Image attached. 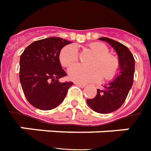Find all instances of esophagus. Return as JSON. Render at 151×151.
Returning <instances> with one entry per match:
<instances>
[{"label":"esophagus","mask_w":151,"mask_h":151,"mask_svg":"<svg viewBox=\"0 0 151 151\" xmlns=\"http://www.w3.org/2000/svg\"><path fill=\"white\" fill-rule=\"evenodd\" d=\"M76 84V85H78V86H79L80 87H85L86 86V84H84V83H77V82H75L74 83Z\"/></svg>","instance_id":"esophagus-1"}]
</instances>
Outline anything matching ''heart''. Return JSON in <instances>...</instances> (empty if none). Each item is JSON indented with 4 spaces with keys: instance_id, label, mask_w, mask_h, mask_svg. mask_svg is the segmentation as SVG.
Returning <instances> with one entry per match:
<instances>
[{
    "instance_id": "heart-1",
    "label": "heart",
    "mask_w": 151,
    "mask_h": 151,
    "mask_svg": "<svg viewBox=\"0 0 151 151\" xmlns=\"http://www.w3.org/2000/svg\"><path fill=\"white\" fill-rule=\"evenodd\" d=\"M86 49L95 54L89 61L91 66L81 65H73L78 60V50L74 45H68L62 48L60 52V62L64 67H70L68 71L69 78L86 83L96 82L101 78L110 81L118 75L120 70V61L114 55L109 54L108 46L100 42L87 44Z\"/></svg>"
}]
</instances>
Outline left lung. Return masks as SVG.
I'll return each instance as SVG.
<instances>
[{
    "label": "left lung",
    "instance_id": "obj_1",
    "mask_svg": "<svg viewBox=\"0 0 151 151\" xmlns=\"http://www.w3.org/2000/svg\"><path fill=\"white\" fill-rule=\"evenodd\" d=\"M114 47L118 53L120 61V73L102 89H97L96 96L87 99L86 103L99 114H109L119 109L127 98L133 83L135 72V60L127 46L108 37H101Z\"/></svg>",
    "mask_w": 151,
    "mask_h": 151
}]
</instances>
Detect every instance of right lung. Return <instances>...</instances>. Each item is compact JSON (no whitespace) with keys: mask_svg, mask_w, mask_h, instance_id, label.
<instances>
[{"mask_svg":"<svg viewBox=\"0 0 151 151\" xmlns=\"http://www.w3.org/2000/svg\"><path fill=\"white\" fill-rule=\"evenodd\" d=\"M70 43L60 37L42 39L30 44L21 55L19 80L24 96L32 106L50 110L65 100L73 82L58 81L67 75L59 55Z\"/></svg>","mask_w":151,"mask_h":151,"instance_id":"1","label":"right lung"}]
</instances>
